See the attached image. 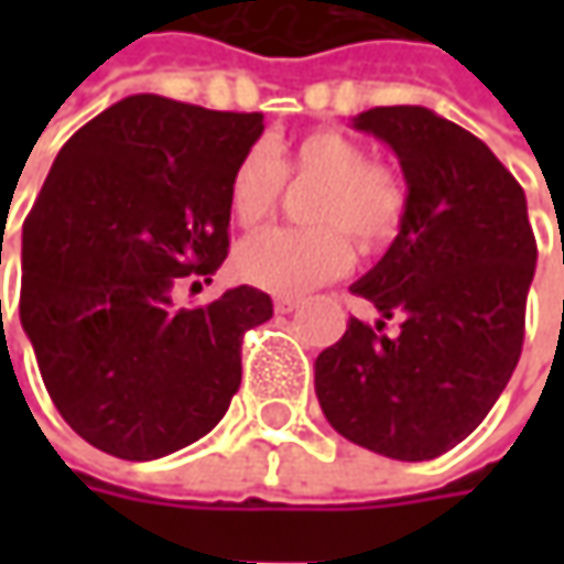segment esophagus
<instances>
[{"instance_id":"34e87169","label":"esophagus","mask_w":564,"mask_h":564,"mask_svg":"<svg viewBox=\"0 0 564 564\" xmlns=\"http://www.w3.org/2000/svg\"><path fill=\"white\" fill-rule=\"evenodd\" d=\"M301 307V297H294V294H279L275 297V314H292Z\"/></svg>"}]
</instances>
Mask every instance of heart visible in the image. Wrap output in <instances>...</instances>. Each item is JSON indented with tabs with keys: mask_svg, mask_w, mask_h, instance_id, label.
<instances>
[{
	"mask_svg": "<svg viewBox=\"0 0 564 564\" xmlns=\"http://www.w3.org/2000/svg\"><path fill=\"white\" fill-rule=\"evenodd\" d=\"M282 178L316 182L307 200V228H270L235 253L238 275L272 294H301L336 279L351 263V245L377 250L399 231L404 216V182L389 165L367 163L355 138L316 128L282 147H250L228 178V209L245 228L272 216Z\"/></svg>",
	"mask_w": 564,
	"mask_h": 564,
	"instance_id": "b5f03b06",
	"label": "heart"
}]
</instances>
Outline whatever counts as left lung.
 <instances>
[{"label": "left lung", "instance_id": "1", "mask_svg": "<svg viewBox=\"0 0 564 564\" xmlns=\"http://www.w3.org/2000/svg\"><path fill=\"white\" fill-rule=\"evenodd\" d=\"M355 128L392 147L408 204L392 248L351 285L382 319H348L316 358V399L355 445L430 462L480 426L518 367L536 270L528 200L487 143L423 106H377Z\"/></svg>", "mask_w": 564, "mask_h": 564}]
</instances>
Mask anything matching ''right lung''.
Masks as SVG:
<instances>
[{"mask_svg": "<svg viewBox=\"0 0 564 564\" xmlns=\"http://www.w3.org/2000/svg\"><path fill=\"white\" fill-rule=\"evenodd\" d=\"M263 134L260 112L138 94L55 156L21 235V326L80 440L124 462L197 443L241 386V338L270 294L228 289L175 307L228 253V178Z\"/></svg>", "mask_w": 564, "mask_h": 564, "instance_id": "1", "label": "right lung"}]
</instances>
